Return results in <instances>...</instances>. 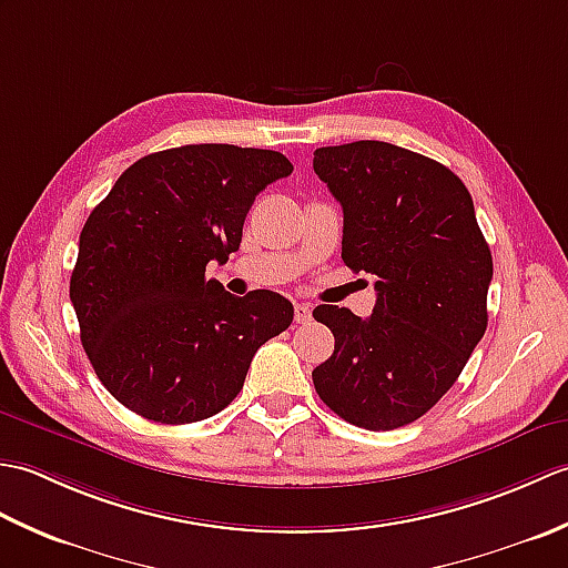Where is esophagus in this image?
I'll return each instance as SVG.
<instances>
[{
  "label": "esophagus",
  "mask_w": 568,
  "mask_h": 568,
  "mask_svg": "<svg viewBox=\"0 0 568 568\" xmlns=\"http://www.w3.org/2000/svg\"><path fill=\"white\" fill-rule=\"evenodd\" d=\"M312 320V307L307 303L295 305V324H307Z\"/></svg>",
  "instance_id": "esophagus-1"
}]
</instances>
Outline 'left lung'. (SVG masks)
I'll return each instance as SVG.
<instances>
[{
    "label": "left lung",
    "instance_id": "left-lung-1",
    "mask_svg": "<svg viewBox=\"0 0 568 568\" xmlns=\"http://www.w3.org/2000/svg\"><path fill=\"white\" fill-rule=\"evenodd\" d=\"M312 165L344 210V263L378 277L371 317L312 312L334 334L315 390L356 427H405L442 400L488 327L493 258L474 200L446 165L385 141L317 149Z\"/></svg>",
    "mask_w": 568,
    "mask_h": 568
}]
</instances>
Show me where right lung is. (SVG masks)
<instances>
[{
    "label": "right lung",
    "instance_id": "obj_1",
    "mask_svg": "<svg viewBox=\"0 0 568 568\" xmlns=\"http://www.w3.org/2000/svg\"><path fill=\"white\" fill-rule=\"evenodd\" d=\"M291 173L277 151L195 143L143 155L92 210L70 303L94 373L131 413L161 425L216 415L253 354L291 327L283 295L234 297L204 275L239 251L258 192Z\"/></svg>",
    "mask_w": 568,
    "mask_h": 568
}]
</instances>
